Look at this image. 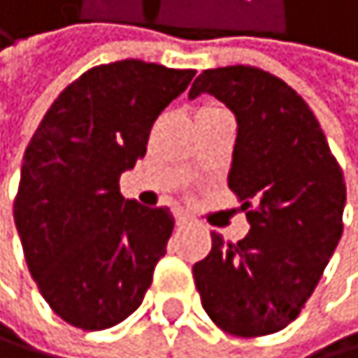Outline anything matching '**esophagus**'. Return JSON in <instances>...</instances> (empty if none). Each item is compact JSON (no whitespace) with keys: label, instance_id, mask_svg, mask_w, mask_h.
<instances>
[{"label":"esophagus","instance_id":"esophagus-1","mask_svg":"<svg viewBox=\"0 0 358 358\" xmlns=\"http://www.w3.org/2000/svg\"><path fill=\"white\" fill-rule=\"evenodd\" d=\"M187 222H189V217H187L185 213H178V215H176V224H178V227H185Z\"/></svg>","mask_w":358,"mask_h":358}]
</instances>
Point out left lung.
<instances>
[{
  "mask_svg": "<svg viewBox=\"0 0 358 358\" xmlns=\"http://www.w3.org/2000/svg\"><path fill=\"white\" fill-rule=\"evenodd\" d=\"M238 120L229 189L251 231L238 244L211 233L196 262L202 308L235 337H264L297 319L343 233L345 182L313 110L282 78L251 66L204 70L189 90Z\"/></svg>",
  "mask_w": 358,
  "mask_h": 358,
  "instance_id": "1",
  "label": "left lung"
}]
</instances>
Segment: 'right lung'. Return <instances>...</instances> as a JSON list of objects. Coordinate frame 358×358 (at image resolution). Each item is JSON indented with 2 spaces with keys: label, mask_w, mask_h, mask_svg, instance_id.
Here are the masks:
<instances>
[{
  "label": "right lung",
  "mask_w": 358,
  "mask_h": 358,
  "mask_svg": "<svg viewBox=\"0 0 358 358\" xmlns=\"http://www.w3.org/2000/svg\"><path fill=\"white\" fill-rule=\"evenodd\" d=\"M194 74L138 59L92 68L50 105L26 147L15 224L43 299L74 328L120 324L152 286L173 215L125 200L118 180Z\"/></svg>",
  "instance_id": "add662e5"
}]
</instances>
